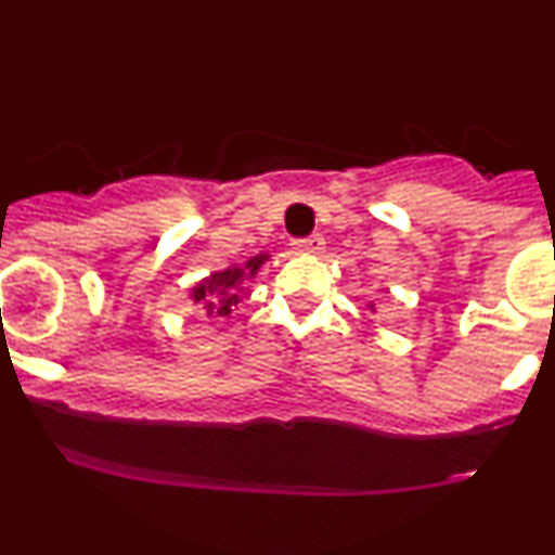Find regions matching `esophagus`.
Returning <instances> with one entry per match:
<instances>
[{
	"mask_svg": "<svg viewBox=\"0 0 555 555\" xmlns=\"http://www.w3.org/2000/svg\"><path fill=\"white\" fill-rule=\"evenodd\" d=\"M323 245H326V242H323L321 234H313V237H308V240H297L295 250L305 253V256H318V253L323 250Z\"/></svg>",
	"mask_w": 555,
	"mask_h": 555,
	"instance_id": "esophagus-1",
	"label": "esophagus"
}]
</instances>
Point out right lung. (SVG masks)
<instances>
[{
    "mask_svg": "<svg viewBox=\"0 0 555 555\" xmlns=\"http://www.w3.org/2000/svg\"><path fill=\"white\" fill-rule=\"evenodd\" d=\"M269 258V253H260V256H253L245 263H232L224 271L211 273V276H206L190 289V299H193L197 308L206 310V315L211 321H224V318L237 310L242 295L250 292L247 289V282L256 276L260 266Z\"/></svg>",
    "mask_w": 555,
    "mask_h": 555,
    "instance_id": "obj_1",
    "label": "right lung"
}]
</instances>
